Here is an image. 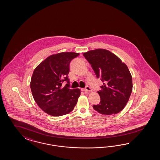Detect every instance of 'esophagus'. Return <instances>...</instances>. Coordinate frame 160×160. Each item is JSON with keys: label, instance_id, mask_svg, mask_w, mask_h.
Returning <instances> with one entry per match:
<instances>
[{"label": "esophagus", "instance_id": "esophagus-1", "mask_svg": "<svg viewBox=\"0 0 160 160\" xmlns=\"http://www.w3.org/2000/svg\"><path fill=\"white\" fill-rule=\"evenodd\" d=\"M82 90L84 91V92H92V89L90 87H89V86H87L85 88L82 89Z\"/></svg>", "mask_w": 160, "mask_h": 160}]
</instances>
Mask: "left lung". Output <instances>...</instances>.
<instances>
[{
	"mask_svg": "<svg viewBox=\"0 0 160 160\" xmlns=\"http://www.w3.org/2000/svg\"><path fill=\"white\" fill-rule=\"evenodd\" d=\"M103 85L97 92L100 102L93 108L105 115L117 114L126 106L132 90V76L127 65L111 52L98 48L84 53Z\"/></svg>",
	"mask_w": 160,
	"mask_h": 160,
	"instance_id": "8db88e82",
	"label": "left lung"
}]
</instances>
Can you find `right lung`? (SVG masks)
Instances as JSON below:
<instances>
[{
    "label": "right lung",
    "instance_id": "obj_1",
    "mask_svg": "<svg viewBox=\"0 0 160 160\" xmlns=\"http://www.w3.org/2000/svg\"><path fill=\"white\" fill-rule=\"evenodd\" d=\"M79 53L63 52L53 54L35 68L30 81L34 101L52 116L66 115L73 110L80 95L79 88H70L69 66ZM67 84L64 87L63 83Z\"/></svg>",
    "mask_w": 160,
    "mask_h": 160
}]
</instances>
